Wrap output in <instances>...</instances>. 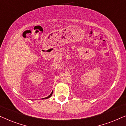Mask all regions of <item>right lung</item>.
<instances>
[{"label":"right lung","instance_id":"1","mask_svg":"<svg viewBox=\"0 0 126 126\" xmlns=\"http://www.w3.org/2000/svg\"><path fill=\"white\" fill-rule=\"evenodd\" d=\"M52 93H53V92H52V93H51V94H50V95H49V96H48V97H46V98H45V99H47V98H49V97H51V95H52Z\"/></svg>","mask_w":126,"mask_h":126}]
</instances>
